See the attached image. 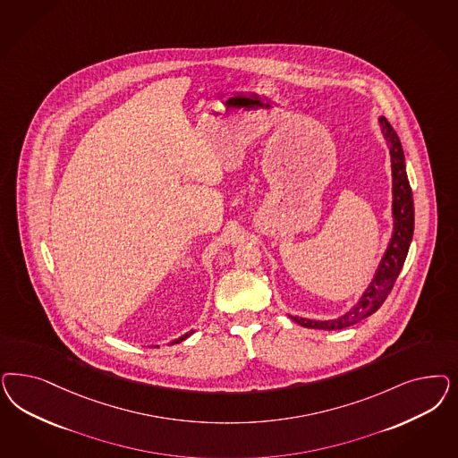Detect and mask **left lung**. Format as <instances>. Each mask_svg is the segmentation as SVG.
<instances>
[{
    "label": "left lung",
    "instance_id": "obj_1",
    "mask_svg": "<svg viewBox=\"0 0 458 458\" xmlns=\"http://www.w3.org/2000/svg\"><path fill=\"white\" fill-rule=\"evenodd\" d=\"M379 128H381V133L386 140V145L389 148L391 175H393V204H391L393 234L389 239V244L377 265L374 278L370 280L368 288L364 290V293L357 300V303L351 310L345 311L337 318H330V320H313V318H305V317H298V315H288L293 322L301 327L339 330V328L351 327V325L368 318L374 311L379 310L384 300L391 293L394 281L398 278L399 271L408 256V250H410V244L413 239L414 204L413 192H411L408 174H406L404 151L401 147L398 134L384 116L379 118Z\"/></svg>",
    "mask_w": 458,
    "mask_h": 458
}]
</instances>
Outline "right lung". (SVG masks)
<instances>
[{"label":"right lung","mask_w":458,"mask_h":458,"mask_svg":"<svg viewBox=\"0 0 458 458\" xmlns=\"http://www.w3.org/2000/svg\"><path fill=\"white\" fill-rule=\"evenodd\" d=\"M191 335H192V332H187V334H183L182 337H178V339L172 340V342H170V345H174V344H180V342H183V340L189 339ZM157 347H158V345H157Z\"/></svg>","instance_id":"obj_1"}]
</instances>
